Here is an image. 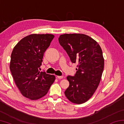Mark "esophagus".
Listing matches in <instances>:
<instances>
[{
    "label": "esophagus",
    "instance_id": "obj_1",
    "mask_svg": "<svg viewBox=\"0 0 124 124\" xmlns=\"http://www.w3.org/2000/svg\"><path fill=\"white\" fill-rule=\"evenodd\" d=\"M57 78H58V79H62L63 78V76H57Z\"/></svg>",
    "mask_w": 124,
    "mask_h": 124
}]
</instances>
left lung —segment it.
<instances>
[{
	"label": "left lung",
	"instance_id": "obj_1",
	"mask_svg": "<svg viewBox=\"0 0 124 124\" xmlns=\"http://www.w3.org/2000/svg\"><path fill=\"white\" fill-rule=\"evenodd\" d=\"M58 40L72 62L78 63L75 76L67 77L70 86L65 95L73 103H84L100 84L104 65L102 49L97 41L84 34H64Z\"/></svg>",
	"mask_w": 124,
	"mask_h": 124
}]
</instances>
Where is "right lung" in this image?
<instances>
[{
	"label": "right lung",
	"instance_id": "obj_1",
	"mask_svg": "<svg viewBox=\"0 0 124 124\" xmlns=\"http://www.w3.org/2000/svg\"><path fill=\"white\" fill-rule=\"evenodd\" d=\"M54 35L32 34L22 38L14 47L10 70L17 87L24 97L37 100L46 95L55 80L54 75L38 70L45 51Z\"/></svg>",
	"mask_w": 124,
	"mask_h": 124
}]
</instances>
